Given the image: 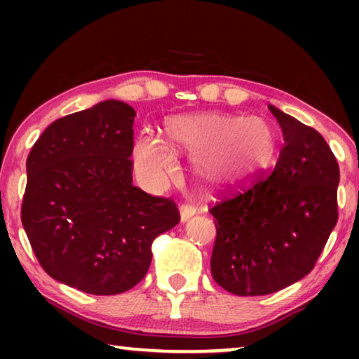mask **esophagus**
I'll list each match as a JSON object with an SVG mask.
<instances>
[{"label": "esophagus", "mask_w": 359, "mask_h": 359, "mask_svg": "<svg viewBox=\"0 0 359 359\" xmlns=\"http://www.w3.org/2000/svg\"><path fill=\"white\" fill-rule=\"evenodd\" d=\"M198 212V209L194 208V205H189V204H183L180 208V219H181V222H188V220L193 217V215Z\"/></svg>", "instance_id": "34e87169"}]
</instances>
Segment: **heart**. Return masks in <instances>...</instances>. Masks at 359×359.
I'll return each mask as SVG.
<instances>
[{"mask_svg": "<svg viewBox=\"0 0 359 359\" xmlns=\"http://www.w3.org/2000/svg\"><path fill=\"white\" fill-rule=\"evenodd\" d=\"M163 130L175 149L193 151L196 176L212 189L257 178L273 165L278 151L276 129L257 116L188 112L168 117ZM168 144L158 137H142L135 142L132 151L135 173L149 188H160L176 171V156Z\"/></svg>", "mask_w": 359, "mask_h": 359, "instance_id": "1", "label": "heart"}]
</instances>
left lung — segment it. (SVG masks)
Here are the masks:
<instances>
[{"label":"left lung","mask_w":359,"mask_h":359,"mask_svg":"<svg viewBox=\"0 0 359 359\" xmlns=\"http://www.w3.org/2000/svg\"><path fill=\"white\" fill-rule=\"evenodd\" d=\"M284 135L273 173L210 209L214 281L237 296H264L312 271L335 229L340 170L316 129L269 104Z\"/></svg>","instance_id":"8db88e82"}]
</instances>
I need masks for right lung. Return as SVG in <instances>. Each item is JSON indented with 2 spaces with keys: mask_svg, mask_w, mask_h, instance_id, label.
Returning a JSON list of instances; mask_svg holds the SVG:
<instances>
[{
  "mask_svg": "<svg viewBox=\"0 0 359 359\" xmlns=\"http://www.w3.org/2000/svg\"><path fill=\"white\" fill-rule=\"evenodd\" d=\"M134 107L106 100L57 119L27 156L21 219L48 276L112 296L140 283L151 242L180 222L173 201L132 184Z\"/></svg>",
  "mask_w": 359,
  "mask_h": 359,
  "instance_id": "1",
  "label": "right lung"
}]
</instances>
